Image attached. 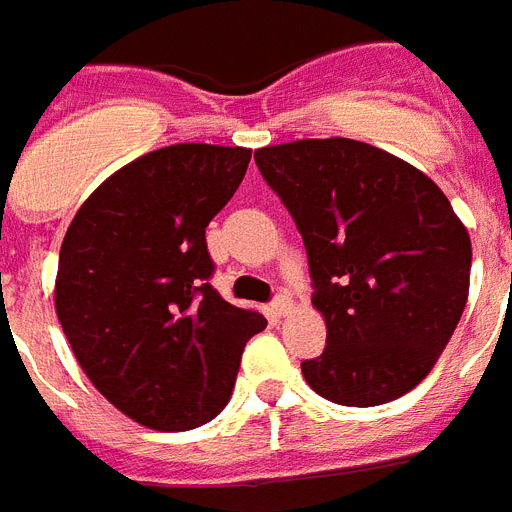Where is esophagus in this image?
I'll list each match as a JSON object with an SVG mask.
<instances>
[{
	"mask_svg": "<svg viewBox=\"0 0 512 512\" xmlns=\"http://www.w3.org/2000/svg\"><path fill=\"white\" fill-rule=\"evenodd\" d=\"M269 306H272V314H275V317H285V314L290 312V306H293V304H290L288 293H277V296L272 298V304H269Z\"/></svg>",
	"mask_w": 512,
	"mask_h": 512,
	"instance_id": "1",
	"label": "esophagus"
}]
</instances>
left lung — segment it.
<instances>
[{"label":"left lung","mask_w":512,"mask_h":512,"mask_svg":"<svg viewBox=\"0 0 512 512\" xmlns=\"http://www.w3.org/2000/svg\"><path fill=\"white\" fill-rule=\"evenodd\" d=\"M253 158L304 237L327 325L325 351L301 362L306 383L343 407L412 391L468 301L470 237L447 195L402 158L343 137Z\"/></svg>","instance_id":"1"}]
</instances>
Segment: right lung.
Wrapping results in <instances>:
<instances>
[{
  "mask_svg": "<svg viewBox=\"0 0 512 512\" xmlns=\"http://www.w3.org/2000/svg\"><path fill=\"white\" fill-rule=\"evenodd\" d=\"M245 147L187 142L118 169L60 248L57 320L94 388L155 431H190L230 402L264 314L211 285L206 227L240 187Z\"/></svg>",
  "mask_w": 512,
  "mask_h": 512,
  "instance_id": "right-lung-1",
  "label": "right lung"
}]
</instances>
